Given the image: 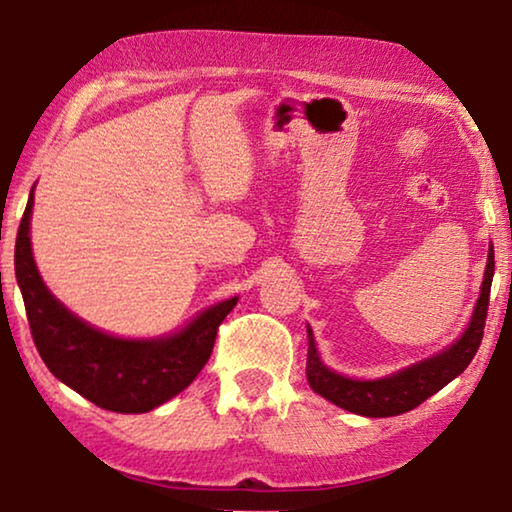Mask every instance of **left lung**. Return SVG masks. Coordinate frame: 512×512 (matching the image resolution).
Segmentation results:
<instances>
[{
  "label": "left lung",
  "mask_w": 512,
  "mask_h": 512,
  "mask_svg": "<svg viewBox=\"0 0 512 512\" xmlns=\"http://www.w3.org/2000/svg\"><path fill=\"white\" fill-rule=\"evenodd\" d=\"M494 277V247L490 244V254H487L485 279L480 286V298L473 309L471 323L466 325L464 335L457 339L453 346L446 351L432 355V358L420 360L416 365L399 369V372L383 376L374 381L348 379L337 372H332L318 358L314 332L307 325L309 351H307V381L311 390L328 399L339 409H346L358 416L367 418H390L399 413L413 411L416 406L439 392L443 385H448L453 379L469 367V362L476 355L480 342H483L487 307H490V288Z\"/></svg>",
  "instance_id": "obj_1"
}]
</instances>
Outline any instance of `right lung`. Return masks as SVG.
Returning <instances> with one entry per match:
<instances>
[{
  "mask_svg": "<svg viewBox=\"0 0 512 512\" xmlns=\"http://www.w3.org/2000/svg\"><path fill=\"white\" fill-rule=\"evenodd\" d=\"M32 207L34 187L16 238V279L36 351L55 379L115 413H147L187 388L210 360L219 325L238 298L201 311L187 328L168 337L106 335L71 314L43 284L29 242Z\"/></svg>",
  "mask_w": 512,
  "mask_h": 512,
  "instance_id": "1",
  "label": "right lung"
}]
</instances>
